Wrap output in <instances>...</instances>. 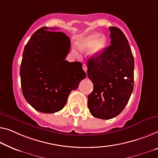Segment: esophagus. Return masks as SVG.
<instances>
[{
  "mask_svg": "<svg viewBox=\"0 0 158 158\" xmlns=\"http://www.w3.org/2000/svg\"><path fill=\"white\" fill-rule=\"evenodd\" d=\"M82 68H83V69L84 70V72H85L86 73V72H87V66H86V64H83V67H82Z\"/></svg>",
  "mask_w": 158,
  "mask_h": 158,
  "instance_id": "obj_1",
  "label": "esophagus"
}]
</instances>
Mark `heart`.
<instances>
[{
  "instance_id": "1",
  "label": "heart",
  "mask_w": 158,
  "mask_h": 158,
  "mask_svg": "<svg viewBox=\"0 0 158 158\" xmlns=\"http://www.w3.org/2000/svg\"><path fill=\"white\" fill-rule=\"evenodd\" d=\"M107 37L104 35H100L97 32L81 36L77 41V47L80 51L85 52L89 49V54L93 57L99 56L106 47Z\"/></svg>"
}]
</instances>
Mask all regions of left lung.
Masks as SVG:
<instances>
[{
	"mask_svg": "<svg viewBox=\"0 0 158 158\" xmlns=\"http://www.w3.org/2000/svg\"><path fill=\"white\" fill-rule=\"evenodd\" d=\"M110 45L87 62V76L94 84L88 96L93 116L110 119L121 114L133 90L134 58L128 40L116 27H109Z\"/></svg>",
	"mask_w": 158,
	"mask_h": 158,
	"instance_id": "obj_1",
	"label": "left lung"
}]
</instances>
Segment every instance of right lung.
Segmentation results:
<instances>
[{
	"instance_id": "add662e5",
	"label": "right lung",
	"mask_w": 158,
	"mask_h": 158,
	"mask_svg": "<svg viewBox=\"0 0 158 158\" xmlns=\"http://www.w3.org/2000/svg\"><path fill=\"white\" fill-rule=\"evenodd\" d=\"M55 28L41 27L24 48L20 81L25 100L35 110L53 114L62 110L69 94L86 77L81 62L65 60L70 39Z\"/></svg>"
}]
</instances>
